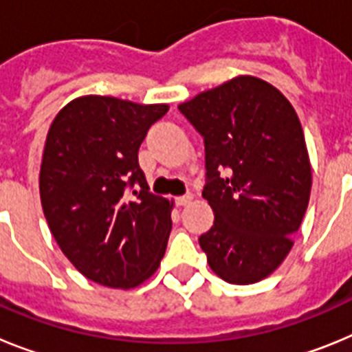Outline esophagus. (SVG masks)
I'll use <instances>...</instances> for the list:
<instances>
[{"instance_id": "34e87169", "label": "esophagus", "mask_w": 352, "mask_h": 352, "mask_svg": "<svg viewBox=\"0 0 352 352\" xmlns=\"http://www.w3.org/2000/svg\"><path fill=\"white\" fill-rule=\"evenodd\" d=\"M192 199H194V195H192V194L179 195V197H176V204H178V206H186V204L190 203Z\"/></svg>"}]
</instances>
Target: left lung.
<instances>
[{"mask_svg": "<svg viewBox=\"0 0 352 352\" xmlns=\"http://www.w3.org/2000/svg\"><path fill=\"white\" fill-rule=\"evenodd\" d=\"M178 109L206 149L203 197L214 222L199 245L222 280L256 284L287 257L309 206L312 167L296 111L254 76L232 77Z\"/></svg>", "mask_w": 352, "mask_h": 352, "instance_id": "1", "label": "left lung"}]
</instances>
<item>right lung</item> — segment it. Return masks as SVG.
Instances as JSON below:
<instances>
[{
  "label": "right lung",
  "mask_w": 352,
  "mask_h": 352,
  "mask_svg": "<svg viewBox=\"0 0 352 352\" xmlns=\"http://www.w3.org/2000/svg\"><path fill=\"white\" fill-rule=\"evenodd\" d=\"M167 104L84 95L49 126L40 201L56 243L86 278L138 287L160 266L173 203L149 192L139 146Z\"/></svg>",
  "instance_id": "add662e5"
}]
</instances>
